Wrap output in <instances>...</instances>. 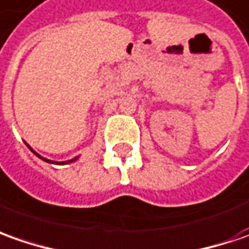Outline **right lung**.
Returning a JSON list of instances; mask_svg holds the SVG:
<instances>
[{
	"label": "right lung",
	"mask_w": 249,
	"mask_h": 249,
	"mask_svg": "<svg viewBox=\"0 0 249 249\" xmlns=\"http://www.w3.org/2000/svg\"><path fill=\"white\" fill-rule=\"evenodd\" d=\"M27 146H29V144H27ZM29 149H30V150L33 151V153H34V154H36V156H37V157H38V159L44 160V161H45V162H49V164H59V165H65V164H70V162H74V161H75V160L78 159V157H75V159H73V160H69V161H62V162H57V161H51V160H48V159H44V157H41V156H39V154H37V153H36V151H34V150H33V149H31L30 146H29Z\"/></svg>",
	"instance_id": "obj_1"
}]
</instances>
